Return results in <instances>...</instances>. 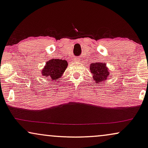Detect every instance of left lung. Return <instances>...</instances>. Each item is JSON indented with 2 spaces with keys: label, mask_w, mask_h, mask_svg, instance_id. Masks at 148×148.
<instances>
[{
  "label": "left lung",
  "mask_w": 148,
  "mask_h": 148,
  "mask_svg": "<svg viewBox=\"0 0 148 148\" xmlns=\"http://www.w3.org/2000/svg\"><path fill=\"white\" fill-rule=\"evenodd\" d=\"M90 71L93 75V78L97 83H101L107 79L109 72L106 66V63L102 62L93 63L90 65Z\"/></svg>",
  "instance_id": "obj_1"
}]
</instances>
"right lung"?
I'll return each mask as SVG.
<instances>
[{
    "label": "right lung",
    "instance_id": "1",
    "mask_svg": "<svg viewBox=\"0 0 148 148\" xmlns=\"http://www.w3.org/2000/svg\"><path fill=\"white\" fill-rule=\"evenodd\" d=\"M68 66V63L62 59H50L46 62V66L42 70V75L45 78L55 81L62 76L63 73Z\"/></svg>",
    "mask_w": 148,
    "mask_h": 148
}]
</instances>
